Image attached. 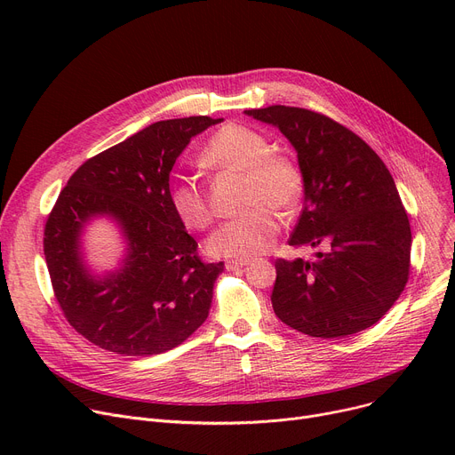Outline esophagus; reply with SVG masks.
Returning <instances> with one entry per match:
<instances>
[{
	"label": "esophagus",
	"mask_w": 455,
	"mask_h": 455,
	"mask_svg": "<svg viewBox=\"0 0 455 455\" xmlns=\"http://www.w3.org/2000/svg\"><path fill=\"white\" fill-rule=\"evenodd\" d=\"M249 264V259H228L227 261V269L228 271H235V269H242Z\"/></svg>",
	"instance_id": "34e87169"
}]
</instances>
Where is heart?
<instances>
[{"mask_svg":"<svg viewBox=\"0 0 455 455\" xmlns=\"http://www.w3.org/2000/svg\"><path fill=\"white\" fill-rule=\"evenodd\" d=\"M203 165L215 172L242 173L243 213L223 223L206 243L215 256L247 259L267 251L278 234L276 212H293L304 196V173L295 158L273 151L271 141L245 125L215 131L201 151ZM170 204L180 223L203 230L213 220L206 191L194 180H179L170 189Z\"/></svg>","mask_w":455,"mask_h":455,"instance_id":"1","label":"heart"}]
</instances>
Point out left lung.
<instances>
[{
	"instance_id": "obj_1",
	"label": "left lung",
	"mask_w": 455,
	"mask_h": 455,
	"mask_svg": "<svg viewBox=\"0 0 455 455\" xmlns=\"http://www.w3.org/2000/svg\"><path fill=\"white\" fill-rule=\"evenodd\" d=\"M291 141L304 206L291 247H326L315 259L275 261L276 317L312 338H347L387 314L410 278L411 227L381 158L345 125L299 107L245 110Z\"/></svg>"
}]
</instances>
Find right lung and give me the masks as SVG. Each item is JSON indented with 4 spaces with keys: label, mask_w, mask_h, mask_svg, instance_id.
Returning <instances> with one entry per match:
<instances>
[{
    "label": "right lung",
    "mask_w": 455,
    "mask_h": 455,
    "mask_svg": "<svg viewBox=\"0 0 455 455\" xmlns=\"http://www.w3.org/2000/svg\"><path fill=\"white\" fill-rule=\"evenodd\" d=\"M221 119L156 122L88 158L47 215L44 254L66 321L114 354L155 355L184 343L208 317L220 264H206L170 204V173L189 140ZM93 214L126 234L124 267L103 281L82 264L78 235Z\"/></svg>",
    "instance_id": "right-lung-1"
}]
</instances>
